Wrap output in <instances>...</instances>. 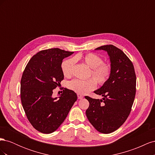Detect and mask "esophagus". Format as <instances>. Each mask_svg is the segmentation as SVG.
<instances>
[{
	"instance_id": "esophagus-1",
	"label": "esophagus",
	"mask_w": 155,
	"mask_h": 155,
	"mask_svg": "<svg viewBox=\"0 0 155 155\" xmlns=\"http://www.w3.org/2000/svg\"><path fill=\"white\" fill-rule=\"evenodd\" d=\"M78 99L81 100V99H83V96L79 94H78Z\"/></svg>"
}]
</instances>
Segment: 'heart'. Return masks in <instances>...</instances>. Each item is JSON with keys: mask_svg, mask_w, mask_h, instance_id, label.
I'll return each instance as SVG.
<instances>
[{"mask_svg": "<svg viewBox=\"0 0 155 155\" xmlns=\"http://www.w3.org/2000/svg\"><path fill=\"white\" fill-rule=\"evenodd\" d=\"M78 60H82L88 67L92 68L91 74L95 79L89 78L83 80L75 79L68 83V87L72 91L79 94H84L96 87V81L99 85H103L109 79L111 72L110 66L109 64L104 63L100 56L94 53L77 55L74 58L64 61L62 63L61 68L65 77L68 78L72 76L74 63Z\"/></svg>", "mask_w": 155, "mask_h": 155, "instance_id": "obj_1", "label": "heart"}]
</instances>
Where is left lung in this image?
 <instances>
[{"instance_id": "1", "label": "left lung", "mask_w": 155, "mask_h": 155, "mask_svg": "<svg viewBox=\"0 0 155 155\" xmlns=\"http://www.w3.org/2000/svg\"><path fill=\"white\" fill-rule=\"evenodd\" d=\"M95 50L107 53L111 72L107 81L94 91L102 99L85 96L89 102L86 115L97 131L109 134L120 127L129 116L135 97L137 78L133 64L123 51L111 45Z\"/></svg>"}]
</instances>
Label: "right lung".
<instances>
[{"label": "right lung", "mask_w": 155, "mask_h": 155, "mask_svg": "<svg viewBox=\"0 0 155 155\" xmlns=\"http://www.w3.org/2000/svg\"><path fill=\"white\" fill-rule=\"evenodd\" d=\"M73 53L57 48L40 51L31 58L22 74L23 109L32 126L42 133L57 130L78 99L76 93L66 88L58 97H52L53 90L64 79L63 60Z\"/></svg>", "instance_id": "right-lung-1"}]
</instances>
